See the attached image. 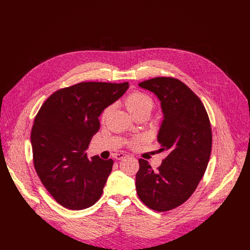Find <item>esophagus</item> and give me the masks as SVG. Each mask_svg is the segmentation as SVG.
<instances>
[{
    "label": "esophagus",
    "instance_id": "obj_1",
    "mask_svg": "<svg viewBox=\"0 0 250 250\" xmlns=\"http://www.w3.org/2000/svg\"><path fill=\"white\" fill-rule=\"evenodd\" d=\"M125 156H126V154H125V153H122V152H121V153H116V154H115V158H116L117 160L124 159Z\"/></svg>",
    "mask_w": 250,
    "mask_h": 250
}]
</instances>
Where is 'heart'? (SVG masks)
I'll use <instances>...</instances> for the list:
<instances>
[{
  "label": "heart",
  "mask_w": 250,
  "mask_h": 250,
  "mask_svg": "<svg viewBox=\"0 0 250 250\" xmlns=\"http://www.w3.org/2000/svg\"><path fill=\"white\" fill-rule=\"evenodd\" d=\"M125 104L128 112L136 119L140 116H148L154 108V101L146 93L134 91L126 96V98L125 99ZM111 111L112 106H108V108L104 110L101 116L102 121H104L108 118ZM135 142L136 140L130 141V146L135 145Z\"/></svg>",
  "instance_id": "obj_1"
}]
</instances>
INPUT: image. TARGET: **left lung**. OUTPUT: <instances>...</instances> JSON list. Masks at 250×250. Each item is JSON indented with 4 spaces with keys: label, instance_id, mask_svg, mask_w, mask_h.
<instances>
[{
    "label": "left lung",
    "instance_id": "left-lung-1",
    "mask_svg": "<svg viewBox=\"0 0 250 250\" xmlns=\"http://www.w3.org/2000/svg\"><path fill=\"white\" fill-rule=\"evenodd\" d=\"M138 86L161 102L164 120L157 140L168 155L156 171L146 160H138L136 192L149 208L167 211L192 196L206 172L211 151L210 123L202 101L180 80L156 77Z\"/></svg>",
    "mask_w": 250,
    "mask_h": 250
}]
</instances>
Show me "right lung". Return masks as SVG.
Listing matches in <instances>:
<instances>
[{"mask_svg":"<svg viewBox=\"0 0 250 250\" xmlns=\"http://www.w3.org/2000/svg\"><path fill=\"white\" fill-rule=\"evenodd\" d=\"M128 82H82L53 93L35 116L30 141L41 181L66 208L79 210L102 196L113 159L87 157L102 112L120 99Z\"/></svg>","mask_w":250,"mask_h":250,"instance_id":"add662e5","label":"right lung"}]
</instances>
